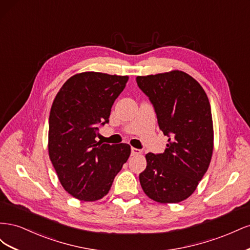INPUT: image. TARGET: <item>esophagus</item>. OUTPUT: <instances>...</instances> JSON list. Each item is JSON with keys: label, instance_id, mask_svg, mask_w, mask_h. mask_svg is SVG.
<instances>
[{"label": "esophagus", "instance_id": "obj_1", "mask_svg": "<svg viewBox=\"0 0 250 250\" xmlns=\"http://www.w3.org/2000/svg\"><path fill=\"white\" fill-rule=\"evenodd\" d=\"M142 153V150L137 149V148H131V155H139Z\"/></svg>", "mask_w": 250, "mask_h": 250}]
</instances>
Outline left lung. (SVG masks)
Returning <instances> with one entry per match:
<instances>
[{"instance_id":"left-lung-1","label":"left lung","mask_w":250,"mask_h":250,"mask_svg":"<svg viewBox=\"0 0 250 250\" xmlns=\"http://www.w3.org/2000/svg\"><path fill=\"white\" fill-rule=\"evenodd\" d=\"M137 83L169 138L164 153L146 154L147 167L140 174L142 188L160 203L180 202L196 190L213 154L208 98L197 81L181 71L138 76Z\"/></svg>"}]
</instances>
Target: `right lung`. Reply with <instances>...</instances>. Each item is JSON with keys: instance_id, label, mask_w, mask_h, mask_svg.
Masks as SVG:
<instances>
[{"instance_id": "1", "label": "right lung", "mask_w": 250, "mask_h": 250, "mask_svg": "<svg viewBox=\"0 0 250 250\" xmlns=\"http://www.w3.org/2000/svg\"><path fill=\"white\" fill-rule=\"evenodd\" d=\"M128 76L84 72L67 79L49 117V156L60 184L73 197L96 201L106 195L130 155L128 144L96 141L109 122L113 102Z\"/></svg>"}]
</instances>
